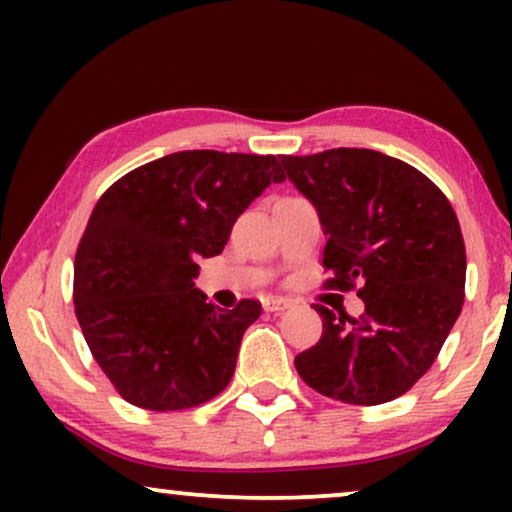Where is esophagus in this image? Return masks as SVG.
Masks as SVG:
<instances>
[{"instance_id": "34e87169", "label": "esophagus", "mask_w": 512, "mask_h": 512, "mask_svg": "<svg viewBox=\"0 0 512 512\" xmlns=\"http://www.w3.org/2000/svg\"><path fill=\"white\" fill-rule=\"evenodd\" d=\"M263 307L268 312H284V310H289V307H291V300L284 298V296H270V298L263 300Z\"/></svg>"}]
</instances>
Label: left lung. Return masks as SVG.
I'll use <instances>...</instances> for the list:
<instances>
[{"label":"left lung","instance_id":"left-lung-1","mask_svg":"<svg viewBox=\"0 0 512 512\" xmlns=\"http://www.w3.org/2000/svg\"><path fill=\"white\" fill-rule=\"evenodd\" d=\"M328 235L326 289L356 291L359 319L314 305L319 342L296 356L307 387L349 405L403 396L431 368L464 305L457 214L429 177L370 149L282 156Z\"/></svg>","mask_w":512,"mask_h":512}]
</instances>
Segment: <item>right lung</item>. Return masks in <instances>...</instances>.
<instances>
[{"label":"right lung","instance_id":"1","mask_svg":"<svg viewBox=\"0 0 512 512\" xmlns=\"http://www.w3.org/2000/svg\"><path fill=\"white\" fill-rule=\"evenodd\" d=\"M279 181L275 156L179 151L128 172L97 200L76 249L74 307L125 401L186 410L228 387L261 303H207L193 282L198 258L219 256L237 216Z\"/></svg>","mask_w":512,"mask_h":512}]
</instances>
